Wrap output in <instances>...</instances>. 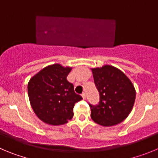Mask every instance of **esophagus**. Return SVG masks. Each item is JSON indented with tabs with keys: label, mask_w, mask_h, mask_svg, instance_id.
Listing matches in <instances>:
<instances>
[{
	"label": "esophagus",
	"mask_w": 158,
	"mask_h": 158,
	"mask_svg": "<svg viewBox=\"0 0 158 158\" xmlns=\"http://www.w3.org/2000/svg\"><path fill=\"white\" fill-rule=\"evenodd\" d=\"M82 98H83V99H86V93H82Z\"/></svg>",
	"instance_id": "1"
}]
</instances>
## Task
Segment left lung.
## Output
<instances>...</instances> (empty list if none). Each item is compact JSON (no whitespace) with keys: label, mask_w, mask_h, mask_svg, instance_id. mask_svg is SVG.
<instances>
[{"label":"left lung","mask_w":158,"mask_h":158,"mask_svg":"<svg viewBox=\"0 0 158 158\" xmlns=\"http://www.w3.org/2000/svg\"><path fill=\"white\" fill-rule=\"evenodd\" d=\"M92 72L100 96L98 105L89 103L92 120L105 127L121 123L134 106V86L124 73L110 65L93 69Z\"/></svg>","instance_id":"left-lung-1"}]
</instances>
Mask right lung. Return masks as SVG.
Masks as SVG:
<instances>
[{
    "label": "right lung",
    "instance_id": "obj_1",
    "mask_svg": "<svg viewBox=\"0 0 158 158\" xmlns=\"http://www.w3.org/2000/svg\"><path fill=\"white\" fill-rule=\"evenodd\" d=\"M71 68L59 64L48 66L30 79L27 90L35 114L51 125L64 124L73 117V108L82 98L67 79Z\"/></svg>",
    "mask_w": 158,
    "mask_h": 158
}]
</instances>
